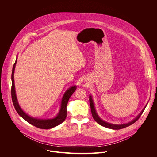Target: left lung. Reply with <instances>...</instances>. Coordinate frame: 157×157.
I'll return each mask as SVG.
<instances>
[{
	"mask_svg": "<svg viewBox=\"0 0 157 157\" xmlns=\"http://www.w3.org/2000/svg\"><path fill=\"white\" fill-rule=\"evenodd\" d=\"M89 103H90V106H91V113H92V116L94 118V119L101 125L103 126V127H105L106 128H111V129H114V130H119V129H121V128H124L125 127H127L132 124H133V123H135L139 118L141 116V115L142 114L143 112L144 111L145 107L142 110V111L141 112V113H140V114L137 117V118H136L134 120H133L132 122H128V124H122V125H114V124H109V123H107V122H105L104 121H103L102 120H101L99 116H98L96 112V110H95V108H94V103H93V99L91 98V96H90V97H89Z\"/></svg>",
	"mask_w": 157,
	"mask_h": 157,
	"instance_id": "left-lung-1",
	"label": "left lung"
}]
</instances>
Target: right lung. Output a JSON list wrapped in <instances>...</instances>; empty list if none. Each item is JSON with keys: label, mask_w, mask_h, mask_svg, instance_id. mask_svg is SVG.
<instances>
[{"label": "right lung", "mask_w": 157, "mask_h": 157, "mask_svg": "<svg viewBox=\"0 0 157 157\" xmlns=\"http://www.w3.org/2000/svg\"><path fill=\"white\" fill-rule=\"evenodd\" d=\"M17 63V59L13 64V69H12V87H11V96H12V100L13 104V106L17 112V113L23 118L24 120H25L27 122H28L29 124L35 126L37 128H42V129H50L53 127H55L60 124H61L65 120L66 116H67V110H66V106L68 102V101L70 98V97L72 96V94L74 93V92L76 91V87L73 86L69 89H68L64 93L63 98L62 99L61 102V109L59 110V113L58 115L54 119H48V120H40L35 119L33 117H31L29 116L27 114H26L21 109L18 103L17 102L16 94H15V86H14V79H13V73L14 70L15 68V64Z\"/></svg>", "instance_id": "add662e5"}]
</instances>
